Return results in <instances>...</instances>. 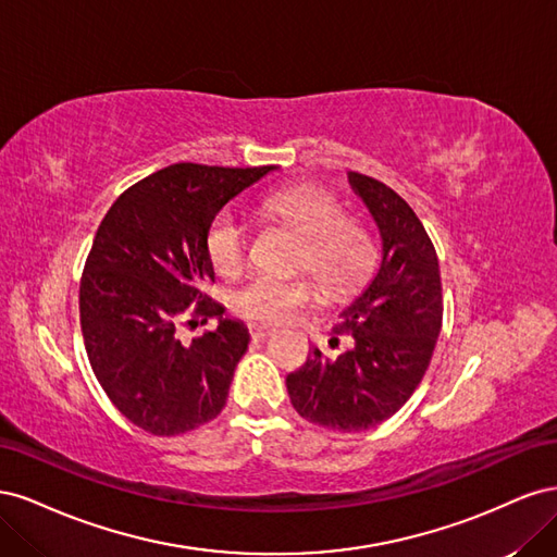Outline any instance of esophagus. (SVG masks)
<instances>
[{"label": "esophagus", "instance_id": "1", "mask_svg": "<svg viewBox=\"0 0 557 557\" xmlns=\"http://www.w3.org/2000/svg\"><path fill=\"white\" fill-rule=\"evenodd\" d=\"M248 332H250V336L256 342H262V339H267L269 334H272L274 330L272 327H267V325H248Z\"/></svg>", "mask_w": 557, "mask_h": 557}]
</instances>
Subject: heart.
<instances>
[{
	"label": "heart",
	"mask_w": 557,
	"mask_h": 557,
	"mask_svg": "<svg viewBox=\"0 0 557 557\" xmlns=\"http://www.w3.org/2000/svg\"><path fill=\"white\" fill-rule=\"evenodd\" d=\"M264 215L301 234L295 267L311 272L327 293H348L364 278L374 262V237L358 218L344 215L342 201L318 185H293L262 199ZM207 256L218 274H239L250 248V234L242 215L223 209L207 230ZM313 297L307 276H252L234 293L232 309L250 323L276 325Z\"/></svg>",
	"instance_id": "1"
}]
</instances>
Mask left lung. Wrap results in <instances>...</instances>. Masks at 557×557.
Listing matches in <instances>:
<instances>
[{"mask_svg":"<svg viewBox=\"0 0 557 557\" xmlns=\"http://www.w3.org/2000/svg\"><path fill=\"white\" fill-rule=\"evenodd\" d=\"M348 181L379 225L383 260L332 330V348L342 334L350 346L336 358L313 348L285 385L309 423L364 432L395 416L423 381L442 332L444 297L436 250L413 209L372 176L350 172Z\"/></svg>","mask_w":557,"mask_h":557,"instance_id":"8db88e82","label":"left lung"}]
</instances>
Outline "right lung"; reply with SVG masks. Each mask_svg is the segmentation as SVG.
<instances>
[{
    "mask_svg": "<svg viewBox=\"0 0 557 557\" xmlns=\"http://www.w3.org/2000/svg\"><path fill=\"white\" fill-rule=\"evenodd\" d=\"M274 166L170 164L117 197L83 267L78 309L92 372L113 407L156 436H176L223 411L248 330L207 295L213 215ZM219 327L181 345L177 327Z\"/></svg>",
    "mask_w": 557,
    "mask_h": 557,
    "instance_id": "obj_1",
    "label": "right lung"
}]
</instances>
